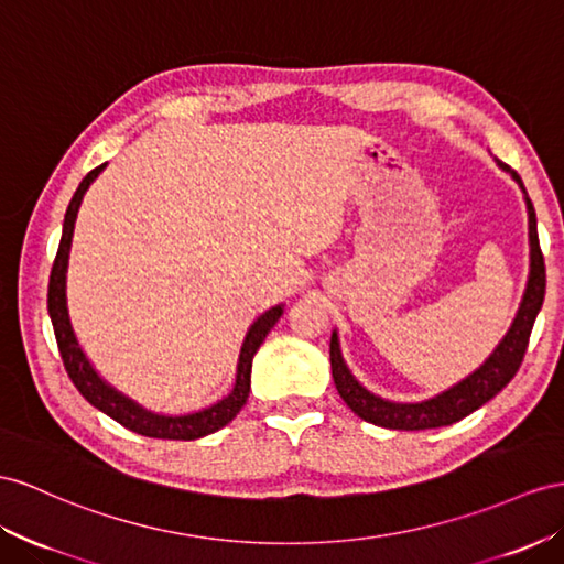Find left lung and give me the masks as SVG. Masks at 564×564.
I'll use <instances>...</instances> for the list:
<instances>
[{"label":"left lung","instance_id":"left-lung-1","mask_svg":"<svg viewBox=\"0 0 564 564\" xmlns=\"http://www.w3.org/2000/svg\"><path fill=\"white\" fill-rule=\"evenodd\" d=\"M496 164L505 173H510V178L522 187L529 214V279L508 334L502 336V340L496 345V350L484 359V365L479 369H474L469 377L457 381L455 386L447 388V391L422 402H393L367 391V388L355 379V373L343 359L338 330H334V334H330V371H334V383L340 398L345 400V405H348L359 420L400 431L451 426L459 420H465L474 410L486 405L490 398H496L502 388L512 381L519 365H522L533 322H536L543 305L545 264L539 245L536 212H533L527 187L522 178L517 176V171H512L508 164H502L500 159H496Z\"/></svg>","mask_w":564,"mask_h":564}]
</instances>
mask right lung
Listing matches in <instances>:
<instances>
[{"instance_id":"right-lung-1","label":"right lung","mask_w":564,"mask_h":564,"mask_svg":"<svg viewBox=\"0 0 564 564\" xmlns=\"http://www.w3.org/2000/svg\"><path fill=\"white\" fill-rule=\"evenodd\" d=\"M105 166L107 164L93 169L88 176L80 181L74 197H70L66 216H64L62 242H59V250H56V259H54L52 276H50L47 310H50V319L54 326L56 345H59V352L64 359V367L68 371L70 381H74V386L80 391V395L88 400L93 408L105 412L121 426L140 433V436L169 438V441H195L202 436H209V433L224 429L228 422H234L236 414L242 410L245 402H248L252 357L259 350V345L264 343L273 324L281 319L283 305L267 310L250 324L248 334H245V340L240 345L236 383H234V388H230V393L224 395L221 400H216L214 405H209L205 410H197V412H187V414H159V412L142 408L140 402H135L133 398H128L121 391H117V388H113L109 381L99 377V371L93 367L88 355H85V350L80 348L74 324H70L68 297H66L68 257H70V242H74V228H76L80 202H83L85 193H88V187L95 183V178L105 171Z\"/></svg>"}]
</instances>
